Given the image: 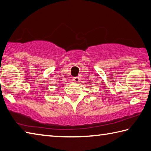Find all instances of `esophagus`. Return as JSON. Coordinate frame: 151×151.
<instances>
[{"instance_id": "34e87169", "label": "esophagus", "mask_w": 151, "mask_h": 151, "mask_svg": "<svg viewBox=\"0 0 151 151\" xmlns=\"http://www.w3.org/2000/svg\"><path fill=\"white\" fill-rule=\"evenodd\" d=\"M73 81L75 82H78L80 81V78H79V77H78V76H76V77L73 78Z\"/></svg>"}]
</instances>
